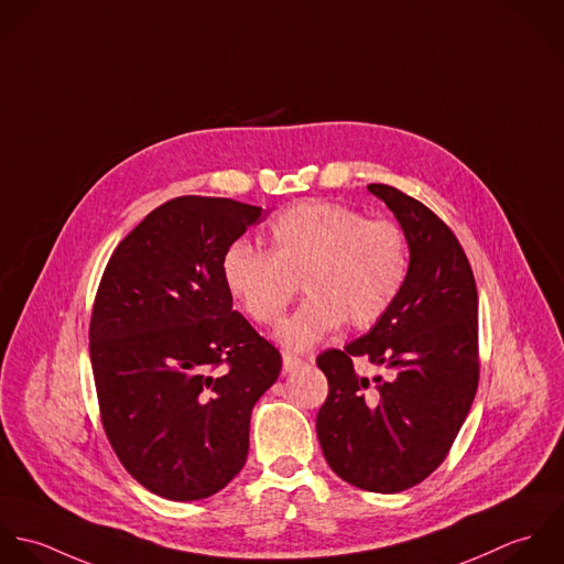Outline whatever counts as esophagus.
<instances>
[{"mask_svg": "<svg viewBox=\"0 0 564 564\" xmlns=\"http://www.w3.org/2000/svg\"><path fill=\"white\" fill-rule=\"evenodd\" d=\"M303 364V359L301 357H296V355H290V352H283V370L285 372H292L294 368H299Z\"/></svg>", "mask_w": 564, "mask_h": 564, "instance_id": "1", "label": "esophagus"}]
</instances>
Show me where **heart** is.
Instances as JSON below:
<instances>
[{
  "label": "heart",
  "instance_id": "b5f03b06",
  "mask_svg": "<svg viewBox=\"0 0 564 564\" xmlns=\"http://www.w3.org/2000/svg\"><path fill=\"white\" fill-rule=\"evenodd\" d=\"M408 268L401 226L325 200L283 209L268 226V252L232 241L223 254L226 290L257 325H276L301 283L307 301L276 332L292 350L310 348L341 323L352 329L379 323L401 294Z\"/></svg>",
  "mask_w": 564,
  "mask_h": 564
}]
</instances>
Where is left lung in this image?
I'll return each mask as SVG.
<instances>
[{
    "label": "left lung",
    "mask_w": 564,
    "mask_h": 564,
    "mask_svg": "<svg viewBox=\"0 0 564 564\" xmlns=\"http://www.w3.org/2000/svg\"><path fill=\"white\" fill-rule=\"evenodd\" d=\"M408 235L410 268L386 316L316 364L329 394L316 419L327 464L370 492H401L449 455L479 383L477 288L470 263L430 207L397 187L372 183ZM359 356L384 372L359 376Z\"/></svg>",
    "instance_id": "1"
}]
</instances>
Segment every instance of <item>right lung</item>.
Here are the masks:
<instances>
[{
    "instance_id": "right-lung-1",
    "label": "right lung",
    "mask_w": 564,
    "mask_h": 564,
    "mask_svg": "<svg viewBox=\"0 0 564 564\" xmlns=\"http://www.w3.org/2000/svg\"><path fill=\"white\" fill-rule=\"evenodd\" d=\"M259 218L230 198L181 196L105 268L89 325L100 419L123 468L159 497L225 488L246 462L252 405L281 372L223 279L226 246Z\"/></svg>"
}]
</instances>
